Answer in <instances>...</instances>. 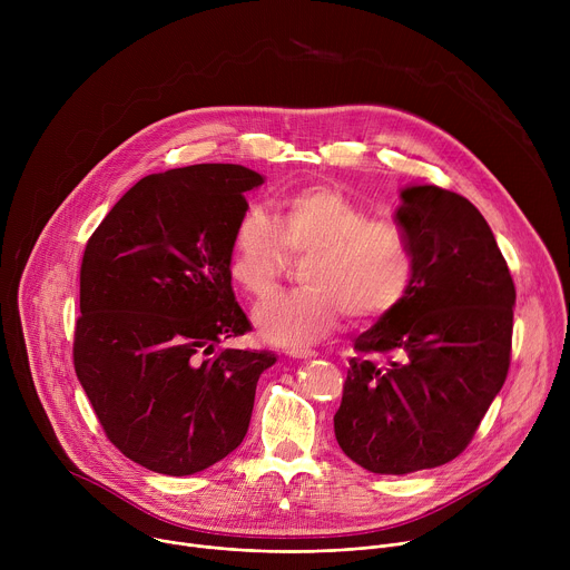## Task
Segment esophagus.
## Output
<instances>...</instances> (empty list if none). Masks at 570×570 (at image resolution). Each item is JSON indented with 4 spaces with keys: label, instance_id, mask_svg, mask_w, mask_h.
<instances>
[{
    "label": "esophagus",
    "instance_id": "1",
    "mask_svg": "<svg viewBox=\"0 0 570 570\" xmlns=\"http://www.w3.org/2000/svg\"><path fill=\"white\" fill-rule=\"evenodd\" d=\"M286 356H291V358H313L317 354H315V350H308V347H291V350H286Z\"/></svg>",
    "mask_w": 570,
    "mask_h": 570
}]
</instances>
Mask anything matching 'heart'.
<instances>
[{"label":"heart","instance_id":"obj_1","mask_svg":"<svg viewBox=\"0 0 570 570\" xmlns=\"http://www.w3.org/2000/svg\"><path fill=\"white\" fill-rule=\"evenodd\" d=\"M306 255L297 291L255 308L266 343L295 347L327 336L343 311L372 324L411 295L417 273L411 238L392 220L370 214L332 187H304L282 196L275 218L262 207L243 209L229 234L227 266L236 286L262 297L286 271L288 257Z\"/></svg>","mask_w":570,"mask_h":570}]
</instances>
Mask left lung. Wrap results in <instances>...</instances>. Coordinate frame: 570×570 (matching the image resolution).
I'll return each instance as SVG.
<instances>
[{"instance_id": "1", "label": "left lung", "mask_w": 570, "mask_h": 570, "mask_svg": "<svg viewBox=\"0 0 570 570\" xmlns=\"http://www.w3.org/2000/svg\"><path fill=\"white\" fill-rule=\"evenodd\" d=\"M394 220L415 250V284L354 341L334 431L363 469L403 475L471 442L510 370L517 291L490 225L460 194L405 187Z\"/></svg>"}]
</instances>
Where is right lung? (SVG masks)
<instances>
[{
    "instance_id": "add662e5",
    "label": "right lung",
    "mask_w": 570,
    "mask_h": 570,
    "mask_svg": "<svg viewBox=\"0 0 570 570\" xmlns=\"http://www.w3.org/2000/svg\"><path fill=\"white\" fill-rule=\"evenodd\" d=\"M259 185L240 165L146 176L86 246L73 370L108 440L155 473L191 475L232 453L277 361L216 350L253 330L227 255L243 194Z\"/></svg>"
}]
</instances>
